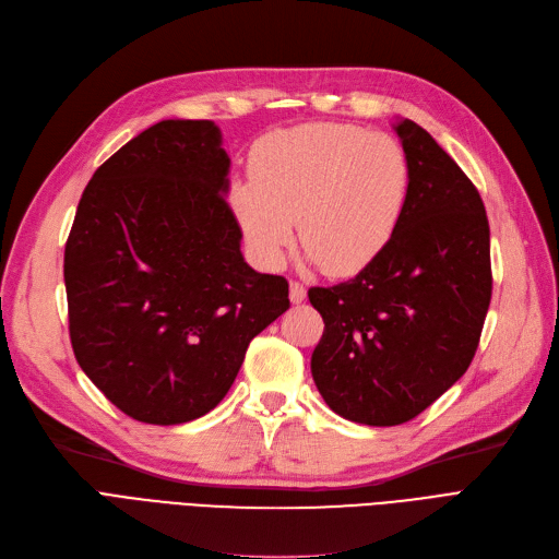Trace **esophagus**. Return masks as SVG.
<instances>
[{
    "instance_id": "1",
    "label": "esophagus",
    "mask_w": 559,
    "mask_h": 559,
    "mask_svg": "<svg viewBox=\"0 0 559 559\" xmlns=\"http://www.w3.org/2000/svg\"><path fill=\"white\" fill-rule=\"evenodd\" d=\"M288 298H292L294 305H300L307 298V288L300 282H292V286H288Z\"/></svg>"
}]
</instances>
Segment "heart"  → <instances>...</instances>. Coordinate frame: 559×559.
<instances>
[{
  "instance_id": "heart-1",
  "label": "heart",
  "mask_w": 559,
  "mask_h": 559,
  "mask_svg": "<svg viewBox=\"0 0 559 559\" xmlns=\"http://www.w3.org/2000/svg\"><path fill=\"white\" fill-rule=\"evenodd\" d=\"M231 209L254 257L277 267L298 236L328 275H353L381 254L411 192L408 155L394 138L348 123L267 132Z\"/></svg>"
}]
</instances>
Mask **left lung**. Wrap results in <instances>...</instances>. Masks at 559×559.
Instances as JSON below:
<instances>
[{
  "label": "left lung",
  "instance_id": "8db88e82",
  "mask_svg": "<svg viewBox=\"0 0 559 559\" xmlns=\"http://www.w3.org/2000/svg\"><path fill=\"white\" fill-rule=\"evenodd\" d=\"M411 192L388 248L353 280L309 288L325 330L311 376L344 419L396 427L471 367L490 305V231L477 188L427 130L394 126Z\"/></svg>",
  "mask_w": 559,
  "mask_h": 559
}]
</instances>
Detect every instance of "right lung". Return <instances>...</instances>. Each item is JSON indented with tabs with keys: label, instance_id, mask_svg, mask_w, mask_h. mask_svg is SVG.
Returning <instances> with one entry per match:
<instances>
[{
	"label": "right lung",
	"instance_id": "add662e5",
	"mask_svg": "<svg viewBox=\"0 0 559 559\" xmlns=\"http://www.w3.org/2000/svg\"><path fill=\"white\" fill-rule=\"evenodd\" d=\"M229 155L213 121L167 119L105 160L66 240L71 344L128 417L183 424L213 411L288 282L240 254Z\"/></svg>",
	"mask_w": 559,
	"mask_h": 559
}]
</instances>
